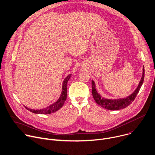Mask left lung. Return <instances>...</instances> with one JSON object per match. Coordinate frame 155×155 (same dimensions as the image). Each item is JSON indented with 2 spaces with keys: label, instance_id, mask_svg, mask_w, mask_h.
I'll list each match as a JSON object with an SVG mask.
<instances>
[{
  "label": "left lung",
  "instance_id": "1",
  "mask_svg": "<svg viewBox=\"0 0 155 155\" xmlns=\"http://www.w3.org/2000/svg\"><path fill=\"white\" fill-rule=\"evenodd\" d=\"M144 66L142 69V75L140 78V80L137 86L136 89L134 90L132 94L130 95L120 98H106L102 97L97 91L96 89V85L94 80H92V91L94 99L96 101L97 104L100 105L102 108H104L109 110H119L121 109L125 108L129 106L131 103L136 98L137 94H138L144 80Z\"/></svg>",
  "mask_w": 155,
  "mask_h": 155
}]
</instances>
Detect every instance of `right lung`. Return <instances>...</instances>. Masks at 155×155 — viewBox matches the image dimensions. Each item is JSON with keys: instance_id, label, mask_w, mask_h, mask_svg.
Instances as JSON below:
<instances>
[{"instance_id": "obj_1", "label": "right lung", "mask_w": 155, "mask_h": 155, "mask_svg": "<svg viewBox=\"0 0 155 155\" xmlns=\"http://www.w3.org/2000/svg\"><path fill=\"white\" fill-rule=\"evenodd\" d=\"M72 74L68 75L64 80L62 84V91L61 95L59 97V98L56 101L54 104L49 105L48 107L40 110H33L31 108H29L25 106V108L28 110V111L35 113V114H51L55 113L59 110L64 105V103L66 100L67 98V84L68 82L71 78Z\"/></svg>"}]
</instances>
